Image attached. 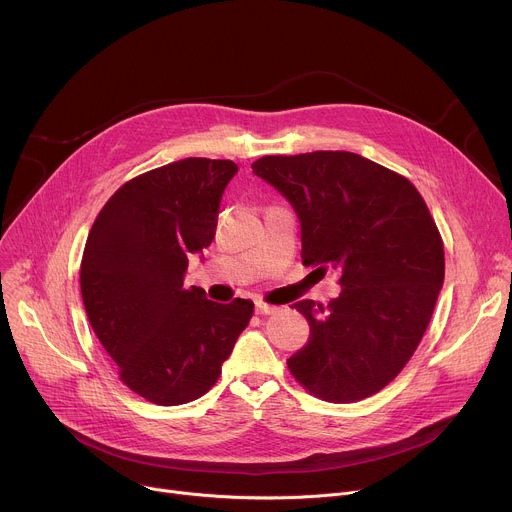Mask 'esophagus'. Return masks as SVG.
<instances>
[{"label":"esophagus","mask_w":512,"mask_h":512,"mask_svg":"<svg viewBox=\"0 0 512 512\" xmlns=\"http://www.w3.org/2000/svg\"><path fill=\"white\" fill-rule=\"evenodd\" d=\"M255 310H257V314L269 316V314H273L277 308H275V306H269V304H265V302H257V304H255Z\"/></svg>","instance_id":"obj_1"}]
</instances>
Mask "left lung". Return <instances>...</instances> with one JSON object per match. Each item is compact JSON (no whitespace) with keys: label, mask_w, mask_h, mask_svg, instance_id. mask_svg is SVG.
<instances>
[{"label":"left lung","mask_w":512,"mask_h":512,"mask_svg":"<svg viewBox=\"0 0 512 512\" xmlns=\"http://www.w3.org/2000/svg\"><path fill=\"white\" fill-rule=\"evenodd\" d=\"M251 168L294 206L304 265L340 275L328 306H291L310 324L287 358L291 375L330 403L379 393L413 356L444 285L442 237L421 194L352 152L265 156Z\"/></svg>","instance_id":"1"}]
</instances>
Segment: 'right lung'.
<instances>
[{"label":"right lung","mask_w":512,"mask_h":512,"mask_svg":"<svg viewBox=\"0 0 512 512\" xmlns=\"http://www.w3.org/2000/svg\"><path fill=\"white\" fill-rule=\"evenodd\" d=\"M231 160L186 158L125 182L103 206L81 261L89 322L119 379L156 405L202 397L221 375L253 302L186 287L188 257L216 231Z\"/></svg>","instance_id":"add662e5"}]
</instances>
